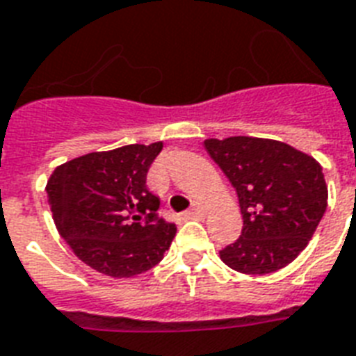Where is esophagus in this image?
<instances>
[{
    "label": "esophagus",
    "mask_w": 356,
    "mask_h": 356,
    "mask_svg": "<svg viewBox=\"0 0 356 356\" xmlns=\"http://www.w3.org/2000/svg\"><path fill=\"white\" fill-rule=\"evenodd\" d=\"M207 214V209L201 203H194L192 205V209H190L186 214H184V218H203Z\"/></svg>",
    "instance_id": "esophagus-1"
}]
</instances>
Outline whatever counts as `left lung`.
Returning a JSON list of instances; mask_svg holds the SVG:
<instances>
[{
	"label": "left lung",
	"instance_id": "8db88e82",
	"mask_svg": "<svg viewBox=\"0 0 356 356\" xmlns=\"http://www.w3.org/2000/svg\"><path fill=\"white\" fill-rule=\"evenodd\" d=\"M203 145L236 190L243 220L242 236L220 259L245 275L273 273L298 259L327 209L320 162L271 138H207Z\"/></svg>",
	"mask_w": 356,
	"mask_h": 356
}]
</instances>
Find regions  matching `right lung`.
<instances>
[{"label":"right lung","mask_w":356,"mask_h":356,"mask_svg":"<svg viewBox=\"0 0 356 356\" xmlns=\"http://www.w3.org/2000/svg\"><path fill=\"white\" fill-rule=\"evenodd\" d=\"M162 142L92 151L64 162L47 179L58 234L92 270L129 279L164 257L177 227L156 218L159 197L145 188Z\"/></svg>","instance_id":"add662e5"}]
</instances>
